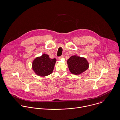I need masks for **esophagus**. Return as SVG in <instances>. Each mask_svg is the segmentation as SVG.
Here are the masks:
<instances>
[{
  "mask_svg": "<svg viewBox=\"0 0 120 120\" xmlns=\"http://www.w3.org/2000/svg\"><path fill=\"white\" fill-rule=\"evenodd\" d=\"M63 57H64V55H62L61 56H60L59 57V58H63Z\"/></svg>",
  "mask_w": 120,
  "mask_h": 120,
  "instance_id": "obj_1",
  "label": "esophagus"
}]
</instances>
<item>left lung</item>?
Listing matches in <instances>:
<instances>
[{
  "instance_id": "8db88e82",
  "label": "left lung",
  "mask_w": 120,
  "mask_h": 120,
  "mask_svg": "<svg viewBox=\"0 0 120 120\" xmlns=\"http://www.w3.org/2000/svg\"><path fill=\"white\" fill-rule=\"evenodd\" d=\"M67 64L71 72L75 75L80 74L87 70L89 66L85 58L76 55L71 56L68 60Z\"/></svg>"
}]
</instances>
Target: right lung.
<instances>
[{
  "label": "right lung",
  "instance_id": "1",
  "mask_svg": "<svg viewBox=\"0 0 120 120\" xmlns=\"http://www.w3.org/2000/svg\"><path fill=\"white\" fill-rule=\"evenodd\" d=\"M56 61V59H50L48 55L44 54L34 60L33 70L40 76H48L52 73Z\"/></svg>",
  "mask_w": 120,
  "mask_h": 120
}]
</instances>
